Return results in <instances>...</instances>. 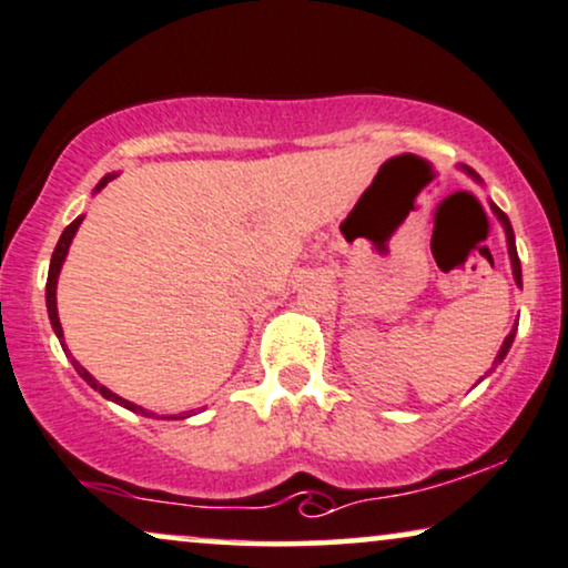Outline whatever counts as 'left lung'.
I'll return each mask as SVG.
<instances>
[{
	"instance_id": "8db88e82",
	"label": "left lung",
	"mask_w": 568,
	"mask_h": 568,
	"mask_svg": "<svg viewBox=\"0 0 568 568\" xmlns=\"http://www.w3.org/2000/svg\"><path fill=\"white\" fill-rule=\"evenodd\" d=\"M464 168V171L468 173V176L471 179H477L479 181V176L477 173L471 171V168L468 165H460ZM489 205H493V213L498 215V221L503 223V229H506V240H508V255H510V265H514V278H516V284L521 286V263H519V252H516V240H514V229H510V221H508V215L503 213V210L495 205V202H489ZM514 337H516V326L510 328V334L506 339H503V347H500V353H498V358H495V366H498V363H503V358H506L508 355V349H510V345H514Z\"/></svg>"
}]
</instances>
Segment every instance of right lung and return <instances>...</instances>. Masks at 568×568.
Listing matches in <instances>:
<instances>
[{
  "label": "right lung",
  "instance_id": "right-lung-1",
  "mask_svg": "<svg viewBox=\"0 0 568 568\" xmlns=\"http://www.w3.org/2000/svg\"><path fill=\"white\" fill-rule=\"evenodd\" d=\"M113 179H115V176H104V179L100 181V184H97L94 192H100V189H102L104 184H108V181H113ZM81 221H83V215H79V219L70 223V226H68L65 231H62L58 247H54V252H52V263H49V276H47V311H49V321H52V328H54V334H58V337H60V342H62V326H60V316H58V276H60L62 263H65V255H68L70 242H73L75 231H79V226H81ZM62 349H65V342H62ZM65 353H68V349H65ZM73 366H75V371H79V374H81V379L87 382L91 389L100 392L102 397H108V400L123 405V408H129V410H134V413H142V416H152V413L144 410L142 405H134V403L123 400L121 395H115V392H110L108 387H104V384L97 382L94 376H91L89 371L83 368L79 361H73ZM171 418H173V416H171Z\"/></svg>",
  "mask_w": 568,
  "mask_h": 568
}]
</instances>
